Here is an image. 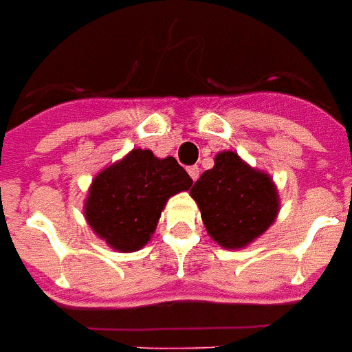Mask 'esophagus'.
<instances>
[{"instance_id": "obj_1", "label": "esophagus", "mask_w": 352, "mask_h": 352, "mask_svg": "<svg viewBox=\"0 0 352 352\" xmlns=\"http://www.w3.org/2000/svg\"><path fill=\"white\" fill-rule=\"evenodd\" d=\"M187 173H189L190 178H192L194 182H196V179H198V176H199V168L196 167V165H192V167L187 168Z\"/></svg>"}]
</instances>
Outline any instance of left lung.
Returning <instances> with one entry per match:
<instances>
[{
    "label": "left lung",
    "mask_w": 352,
    "mask_h": 352,
    "mask_svg": "<svg viewBox=\"0 0 352 352\" xmlns=\"http://www.w3.org/2000/svg\"><path fill=\"white\" fill-rule=\"evenodd\" d=\"M207 234L223 249H243L278 218L280 194L271 174L251 167L234 151L216 154L190 189Z\"/></svg>",
    "instance_id": "obj_1"
}]
</instances>
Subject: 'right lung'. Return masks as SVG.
<instances>
[{
	"label": "right lung",
	"mask_w": 352,
	"mask_h": 352,
	"mask_svg": "<svg viewBox=\"0 0 352 352\" xmlns=\"http://www.w3.org/2000/svg\"><path fill=\"white\" fill-rule=\"evenodd\" d=\"M192 179L173 156L132 148L94 176L83 214L92 232L118 252H136L153 238L162 210Z\"/></svg>",
	"instance_id": "add662e5"
}]
</instances>
